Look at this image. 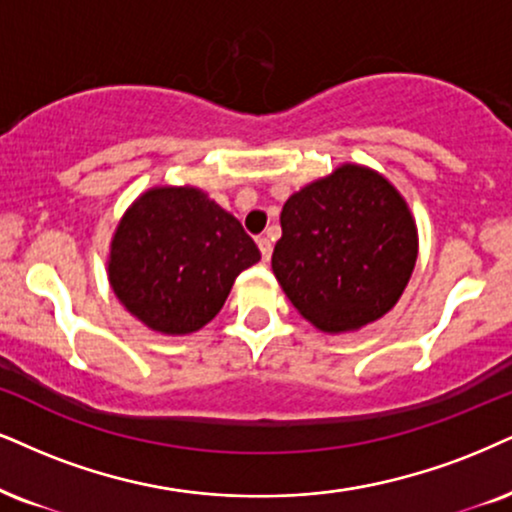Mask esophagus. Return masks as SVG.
I'll return each mask as SVG.
<instances>
[{
  "label": "esophagus",
  "mask_w": 512,
  "mask_h": 512,
  "mask_svg": "<svg viewBox=\"0 0 512 512\" xmlns=\"http://www.w3.org/2000/svg\"><path fill=\"white\" fill-rule=\"evenodd\" d=\"M258 249H261V256L263 261H270V256H273V244H270L268 237H258Z\"/></svg>",
  "instance_id": "esophagus-1"
}]
</instances>
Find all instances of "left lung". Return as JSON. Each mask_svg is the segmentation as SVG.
<instances>
[{
  "label": "left lung",
  "mask_w": 512,
  "mask_h": 512,
  "mask_svg": "<svg viewBox=\"0 0 512 512\" xmlns=\"http://www.w3.org/2000/svg\"><path fill=\"white\" fill-rule=\"evenodd\" d=\"M280 225L273 273L296 311L323 332L382 318L418 258L406 201L375 170L351 163L292 194Z\"/></svg>",
  "instance_id": "left-lung-1"
}]
</instances>
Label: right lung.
Masks as SVG:
<instances>
[{
  "label": "right lung",
  "mask_w": 512,
  "mask_h": 512,
  "mask_svg": "<svg viewBox=\"0 0 512 512\" xmlns=\"http://www.w3.org/2000/svg\"><path fill=\"white\" fill-rule=\"evenodd\" d=\"M258 261L242 223L201 189L156 187L118 225L109 280L151 330L189 334L216 318L235 277Z\"/></svg>",
  "instance_id": "add662e5"
}]
</instances>
